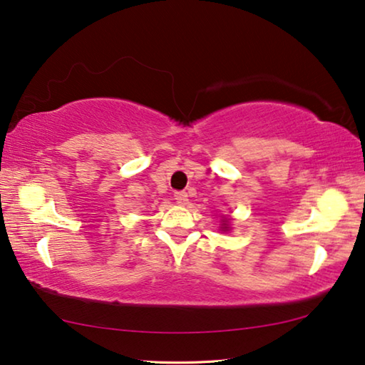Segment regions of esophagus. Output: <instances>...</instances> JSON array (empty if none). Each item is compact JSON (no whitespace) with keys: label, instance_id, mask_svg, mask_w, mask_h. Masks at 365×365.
<instances>
[{"label":"esophagus","instance_id":"1","mask_svg":"<svg viewBox=\"0 0 365 365\" xmlns=\"http://www.w3.org/2000/svg\"><path fill=\"white\" fill-rule=\"evenodd\" d=\"M175 201L178 202V205H187L188 202V193L187 191H175Z\"/></svg>","mask_w":365,"mask_h":365}]
</instances>
